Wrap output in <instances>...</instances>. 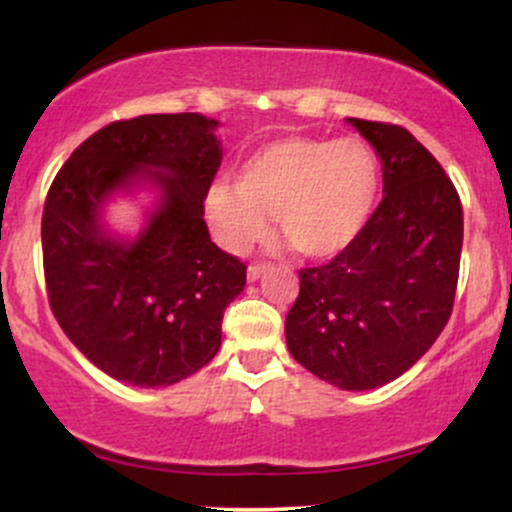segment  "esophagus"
I'll use <instances>...</instances> for the list:
<instances>
[{"label": "esophagus", "mask_w": 512, "mask_h": 512, "mask_svg": "<svg viewBox=\"0 0 512 512\" xmlns=\"http://www.w3.org/2000/svg\"><path fill=\"white\" fill-rule=\"evenodd\" d=\"M267 267H269L267 262H255V264H250V267H248V279H250V281H257L264 272H267Z\"/></svg>", "instance_id": "1"}]
</instances>
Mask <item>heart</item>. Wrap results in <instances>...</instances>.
Returning a JSON list of instances; mask_svg holds the SVG:
<instances>
[{
  "label": "heart",
  "instance_id": "b5f03b06",
  "mask_svg": "<svg viewBox=\"0 0 512 512\" xmlns=\"http://www.w3.org/2000/svg\"><path fill=\"white\" fill-rule=\"evenodd\" d=\"M231 185H214L207 219L228 250L243 252L267 231H279L301 255H334L366 226L380 190V163L356 137H284L252 149Z\"/></svg>",
  "mask_w": 512,
  "mask_h": 512
}]
</instances>
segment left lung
I'll return each instance as SVG.
<instances>
[{
    "label": "left lung",
    "mask_w": 512,
    "mask_h": 512,
    "mask_svg": "<svg viewBox=\"0 0 512 512\" xmlns=\"http://www.w3.org/2000/svg\"><path fill=\"white\" fill-rule=\"evenodd\" d=\"M383 161V202L361 233L320 267L298 272L286 344L310 373L342 390L399 378L448 325L462 255L452 180L404 127L346 117Z\"/></svg>",
    "instance_id": "left-lung-1"
}]
</instances>
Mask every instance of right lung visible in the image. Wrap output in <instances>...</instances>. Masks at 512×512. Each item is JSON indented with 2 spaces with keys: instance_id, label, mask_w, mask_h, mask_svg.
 Here are the masks:
<instances>
[{
  "instance_id": "right-lung-1",
  "label": "right lung",
  "mask_w": 512,
  "mask_h": 512,
  "mask_svg": "<svg viewBox=\"0 0 512 512\" xmlns=\"http://www.w3.org/2000/svg\"><path fill=\"white\" fill-rule=\"evenodd\" d=\"M219 122L199 113L139 115L98 129L52 180L43 209V269L52 315L110 378L163 387L216 356L226 305L245 264L211 243L204 199L221 166ZM146 177L162 202L125 244L100 226L115 189Z\"/></svg>"
}]
</instances>
